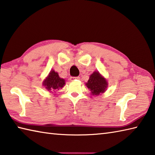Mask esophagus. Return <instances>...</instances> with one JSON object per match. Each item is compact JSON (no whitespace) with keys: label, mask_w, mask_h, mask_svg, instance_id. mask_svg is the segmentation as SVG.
<instances>
[{"label":"esophagus","mask_w":155,"mask_h":155,"mask_svg":"<svg viewBox=\"0 0 155 155\" xmlns=\"http://www.w3.org/2000/svg\"><path fill=\"white\" fill-rule=\"evenodd\" d=\"M75 80H80V77H71L70 78L71 81H74Z\"/></svg>","instance_id":"obj_1"}]
</instances>
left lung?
<instances>
[{
  "instance_id": "1",
  "label": "left lung",
  "mask_w": 155,
  "mask_h": 155,
  "mask_svg": "<svg viewBox=\"0 0 155 155\" xmlns=\"http://www.w3.org/2000/svg\"><path fill=\"white\" fill-rule=\"evenodd\" d=\"M88 89L91 91L92 95H100L103 94L106 90L108 87V82L99 71H94L90 77L87 82L86 84Z\"/></svg>"
}]
</instances>
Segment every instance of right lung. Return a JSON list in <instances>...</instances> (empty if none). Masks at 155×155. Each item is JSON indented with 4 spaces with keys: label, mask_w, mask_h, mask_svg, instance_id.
Wrapping results in <instances>:
<instances>
[{
    "label": "right lung",
    "mask_w": 155,
    "mask_h": 155,
    "mask_svg": "<svg viewBox=\"0 0 155 155\" xmlns=\"http://www.w3.org/2000/svg\"><path fill=\"white\" fill-rule=\"evenodd\" d=\"M43 84L50 92H53V91L55 92V91L61 89L65 84L64 79L60 78L58 72L51 70L48 76L43 81Z\"/></svg>",
    "instance_id": "1"
}]
</instances>
